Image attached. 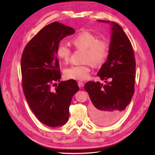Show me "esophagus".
<instances>
[{
  "mask_svg": "<svg viewBox=\"0 0 155 155\" xmlns=\"http://www.w3.org/2000/svg\"><path fill=\"white\" fill-rule=\"evenodd\" d=\"M78 86H79V87H83L84 86V83H83V82H82V81H78Z\"/></svg>",
  "mask_w": 155,
  "mask_h": 155,
  "instance_id": "esophagus-1",
  "label": "esophagus"
}]
</instances>
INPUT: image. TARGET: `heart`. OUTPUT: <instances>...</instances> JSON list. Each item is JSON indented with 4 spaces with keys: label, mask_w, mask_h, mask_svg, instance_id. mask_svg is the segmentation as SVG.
<instances>
[{
    "label": "heart",
    "mask_w": 155,
    "mask_h": 155,
    "mask_svg": "<svg viewBox=\"0 0 155 155\" xmlns=\"http://www.w3.org/2000/svg\"><path fill=\"white\" fill-rule=\"evenodd\" d=\"M70 43L76 49L85 50L84 64L72 65L64 71L67 79L74 80H85L91 71V63L97 67L104 61L108 55L109 44L104 39H97L96 35L88 31L79 33L70 41ZM56 54L61 63L67 64L69 62L71 50L67 45L59 43L56 48Z\"/></svg>",
    "instance_id": "obj_1"
}]
</instances>
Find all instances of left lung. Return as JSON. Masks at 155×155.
Listing matches in <instances>:
<instances>
[{"instance_id": "8db88e82", "label": "left lung", "mask_w": 155, "mask_h": 155, "mask_svg": "<svg viewBox=\"0 0 155 155\" xmlns=\"http://www.w3.org/2000/svg\"><path fill=\"white\" fill-rule=\"evenodd\" d=\"M110 25L109 55L97 74L101 80L110 79V82L103 85L92 81L85 85L92 103L93 121L101 125H112L121 118L134 92L136 61L132 45L120 25L114 22H110Z\"/></svg>"}]
</instances>
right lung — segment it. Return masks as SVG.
Masks as SVG:
<instances>
[{
	"mask_svg": "<svg viewBox=\"0 0 155 155\" xmlns=\"http://www.w3.org/2000/svg\"><path fill=\"white\" fill-rule=\"evenodd\" d=\"M75 30L58 22L42 28L26 45L21 57L22 88L31 110L41 122L51 127L67 123L73 96L79 91L74 79L60 81L56 48ZM56 81L60 83L58 86Z\"/></svg>",
	"mask_w": 155,
	"mask_h": 155,
	"instance_id": "add662e5",
	"label": "right lung"
}]
</instances>
